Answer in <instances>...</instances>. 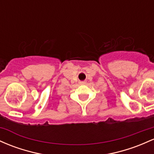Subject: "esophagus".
Returning <instances> with one entry per match:
<instances>
[{"label": "esophagus", "instance_id": "obj_1", "mask_svg": "<svg viewBox=\"0 0 154 154\" xmlns=\"http://www.w3.org/2000/svg\"><path fill=\"white\" fill-rule=\"evenodd\" d=\"M80 84H85V82H84V81H81V82H80Z\"/></svg>", "mask_w": 154, "mask_h": 154}]
</instances>
